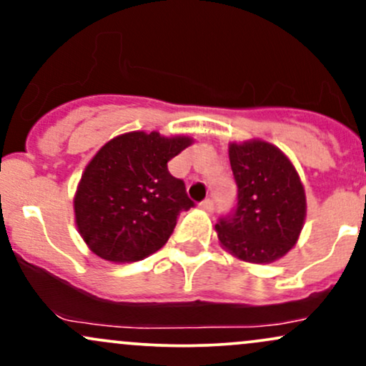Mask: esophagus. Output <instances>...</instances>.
I'll return each mask as SVG.
<instances>
[{
  "mask_svg": "<svg viewBox=\"0 0 366 366\" xmlns=\"http://www.w3.org/2000/svg\"><path fill=\"white\" fill-rule=\"evenodd\" d=\"M201 209H204V212H213V201L212 199H204L203 203L199 204Z\"/></svg>",
  "mask_w": 366,
  "mask_h": 366,
  "instance_id": "obj_1",
  "label": "esophagus"
}]
</instances>
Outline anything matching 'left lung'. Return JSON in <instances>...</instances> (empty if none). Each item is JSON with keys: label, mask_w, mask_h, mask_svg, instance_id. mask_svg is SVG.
I'll return each mask as SVG.
<instances>
[{"label": "left lung", "mask_w": 366, "mask_h": 366, "mask_svg": "<svg viewBox=\"0 0 366 366\" xmlns=\"http://www.w3.org/2000/svg\"><path fill=\"white\" fill-rule=\"evenodd\" d=\"M237 207L215 225L222 247L242 262L272 263L296 246L306 194L292 162L262 139L230 142Z\"/></svg>", "instance_id": "obj_1"}]
</instances>
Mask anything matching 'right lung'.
<instances>
[{"label": "right lung", "instance_id": "add662e5", "mask_svg": "<svg viewBox=\"0 0 366 366\" xmlns=\"http://www.w3.org/2000/svg\"><path fill=\"white\" fill-rule=\"evenodd\" d=\"M192 142L189 136L134 130L92 157L74 196L75 225L92 253L129 263L165 246L179 213L194 207L167 163Z\"/></svg>", "mask_w": 366, "mask_h": 366}]
</instances>
